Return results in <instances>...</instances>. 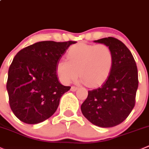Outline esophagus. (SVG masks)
Masks as SVG:
<instances>
[{
  "label": "esophagus",
  "mask_w": 149,
  "mask_h": 149,
  "mask_svg": "<svg viewBox=\"0 0 149 149\" xmlns=\"http://www.w3.org/2000/svg\"><path fill=\"white\" fill-rule=\"evenodd\" d=\"M70 89H71V91H73V92H75V91H76L78 89V87L77 86H72L71 88H70Z\"/></svg>",
  "instance_id": "esophagus-1"
}]
</instances>
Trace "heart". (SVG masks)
Listing matches in <instances>:
<instances>
[{
	"label": "heart",
	"mask_w": 149,
	"mask_h": 149,
	"mask_svg": "<svg viewBox=\"0 0 149 149\" xmlns=\"http://www.w3.org/2000/svg\"><path fill=\"white\" fill-rule=\"evenodd\" d=\"M66 57L57 63L56 71L63 84L75 80L79 73L81 80L89 86L103 84L113 69V53L103 44H75L68 49Z\"/></svg>",
	"instance_id": "obj_1"
}]
</instances>
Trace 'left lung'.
I'll return each mask as SVG.
<instances>
[{
	"instance_id": "left-lung-1",
	"label": "left lung",
	"mask_w": 149,
	"mask_h": 149,
	"mask_svg": "<svg viewBox=\"0 0 149 149\" xmlns=\"http://www.w3.org/2000/svg\"><path fill=\"white\" fill-rule=\"evenodd\" d=\"M95 42L111 49L114 57L113 69L100 87L88 91L81 110L93 125L112 127L123 122L135 106L138 68L129 49L117 38L108 37Z\"/></svg>"
}]
</instances>
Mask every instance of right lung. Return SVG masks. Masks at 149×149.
I'll return each instance as SVG.
<instances>
[{
  "label": "right lung",
  "mask_w": 149,
  "mask_h": 149,
  "mask_svg": "<svg viewBox=\"0 0 149 149\" xmlns=\"http://www.w3.org/2000/svg\"><path fill=\"white\" fill-rule=\"evenodd\" d=\"M76 41H41L20 50L8 73L9 105L16 116L34 125L51 117L63 94L70 89L59 82L57 64Z\"/></svg>",
  "instance_id": "add662e5"
}]
</instances>
